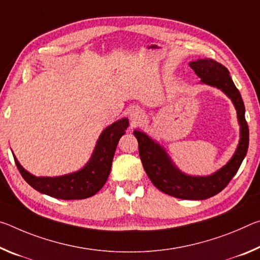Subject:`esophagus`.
Listing matches in <instances>:
<instances>
[{"label":"esophagus","instance_id":"esophagus-1","mask_svg":"<svg viewBox=\"0 0 260 260\" xmlns=\"http://www.w3.org/2000/svg\"><path fill=\"white\" fill-rule=\"evenodd\" d=\"M127 115H129V118L130 121L133 122V124H138L144 117L143 110L139 107H136V106H134V107H131L129 110H127Z\"/></svg>","mask_w":260,"mask_h":260}]
</instances>
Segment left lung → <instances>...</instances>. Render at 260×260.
Wrapping results in <instances>:
<instances>
[{
    "instance_id": "8db88e82",
    "label": "left lung",
    "mask_w": 260,
    "mask_h": 260,
    "mask_svg": "<svg viewBox=\"0 0 260 260\" xmlns=\"http://www.w3.org/2000/svg\"><path fill=\"white\" fill-rule=\"evenodd\" d=\"M191 69L201 78L202 84L222 91L232 100L240 124V142L231 160L215 173L207 176H192L176 167L164 146L145 133L136 129L139 156L147 176L160 191L175 198L203 201L218 194L235 176L249 147V127L245 121V108L241 93L229 76L226 67L214 59H197L189 63Z\"/></svg>"
}]
</instances>
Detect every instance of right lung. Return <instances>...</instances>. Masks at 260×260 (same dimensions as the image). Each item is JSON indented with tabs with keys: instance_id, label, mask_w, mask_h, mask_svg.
Returning <instances> with one entry per match:
<instances>
[{
	"instance_id": "add662e5",
	"label": "right lung",
	"mask_w": 260,
	"mask_h": 260,
	"mask_svg": "<svg viewBox=\"0 0 260 260\" xmlns=\"http://www.w3.org/2000/svg\"><path fill=\"white\" fill-rule=\"evenodd\" d=\"M129 126L126 117L121 118L102 131L96 140L90 160L82 169L61 176H34L19 164L14 155L17 168L33 189L57 199H85L94 196L107 182L118 140Z\"/></svg>"
}]
</instances>
